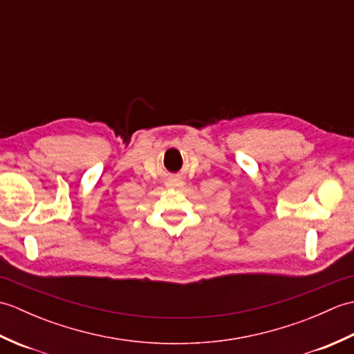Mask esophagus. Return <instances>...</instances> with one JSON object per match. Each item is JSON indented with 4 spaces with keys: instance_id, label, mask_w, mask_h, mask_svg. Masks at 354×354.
<instances>
[{
    "instance_id": "obj_1",
    "label": "esophagus",
    "mask_w": 354,
    "mask_h": 354,
    "mask_svg": "<svg viewBox=\"0 0 354 354\" xmlns=\"http://www.w3.org/2000/svg\"><path fill=\"white\" fill-rule=\"evenodd\" d=\"M183 185H184V183H183L181 178H178V176H170V178H169V181H167V187H169V189L178 190V189H181Z\"/></svg>"
}]
</instances>
